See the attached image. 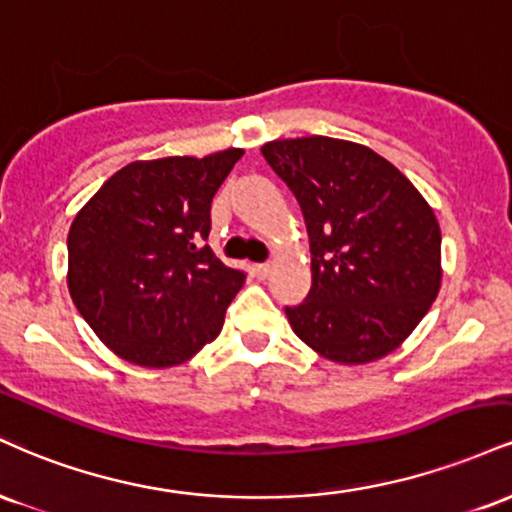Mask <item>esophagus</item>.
<instances>
[{
  "label": "esophagus",
  "instance_id": "esophagus-1",
  "mask_svg": "<svg viewBox=\"0 0 512 512\" xmlns=\"http://www.w3.org/2000/svg\"><path fill=\"white\" fill-rule=\"evenodd\" d=\"M270 270H273V266H270V263H256V266H254L256 278H268Z\"/></svg>",
  "mask_w": 512,
  "mask_h": 512
}]
</instances>
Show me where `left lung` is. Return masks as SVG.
I'll return each mask as SVG.
<instances>
[{
	"label": "left lung",
	"instance_id": "8db88e82",
	"mask_svg": "<svg viewBox=\"0 0 512 512\" xmlns=\"http://www.w3.org/2000/svg\"><path fill=\"white\" fill-rule=\"evenodd\" d=\"M261 153L297 196L311 239L309 297L285 309L297 338L345 366L398 350L441 290L434 208L362 143L278 138Z\"/></svg>",
	"mask_w": 512,
	"mask_h": 512
}]
</instances>
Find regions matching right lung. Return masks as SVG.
I'll return each mask as SVG.
<instances>
[{"label": "right lung", "instance_id": "add662e5", "mask_svg": "<svg viewBox=\"0 0 512 512\" xmlns=\"http://www.w3.org/2000/svg\"><path fill=\"white\" fill-rule=\"evenodd\" d=\"M242 148L136 160L76 213L66 285L93 333L124 362L170 369L220 335L244 273L198 246L210 203Z\"/></svg>", "mask_w": 512, "mask_h": 512}]
</instances>
